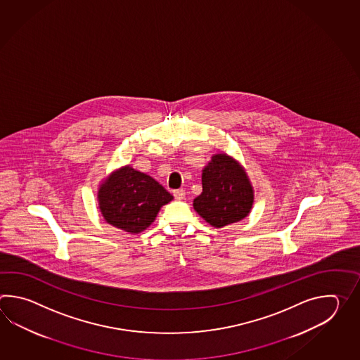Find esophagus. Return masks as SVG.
<instances>
[{
    "label": "esophagus",
    "instance_id": "obj_1",
    "mask_svg": "<svg viewBox=\"0 0 360 360\" xmlns=\"http://www.w3.org/2000/svg\"><path fill=\"white\" fill-rule=\"evenodd\" d=\"M174 197L176 199L185 198V191H184V189H176V191H174Z\"/></svg>",
    "mask_w": 360,
    "mask_h": 360
}]
</instances>
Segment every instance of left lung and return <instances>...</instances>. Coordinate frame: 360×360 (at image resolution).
I'll list each match as a JSON object with an SVG mask.
<instances>
[{
	"instance_id": "left-lung-1",
	"label": "left lung",
	"mask_w": 360,
	"mask_h": 360,
	"mask_svg": "<svg viewBox=\"0 0 360 360\" xmlns=\"http://www.w3.org/2000/svg\"><path fill=\"white\" fill-rule=\"evenodd\" d=\"M203 191L194 199V210L210 225L222 228L250 214L253 191L245 169L226 154H216L202 174Z\"/></svg>"
}]
</instances>
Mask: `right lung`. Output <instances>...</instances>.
<instances>
[{
  "instance_id": "obj_1",
  "label": "right lung",
  "mask_w": 360,
  "mask_h": 360,
  "mask_svg": "<svg viewBox=\"0 0 360 360\" xmlns=\"http://www.w3.org/2000/svg\"><path fill=\"white\" fill-rule=\"evenodd\" d=\"M98 197L105 221L132 234L146 229L161 207L174 198L153 177L130 166L110 175Z\"/></svg>"
}]
</instances>
